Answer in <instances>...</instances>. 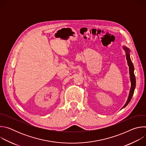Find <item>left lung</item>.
<instances>
[{
	"mask_svg": "<svg viewBox=\"0 0 146 146\" xmlns=\"http://www.w3.org/2000/svg\"><path fill=\"white\" fill-rule=\"evenodd\" d=\"M122 47H123V49L124 50V51H125V54H126V58L127 60L128 65L129 66V76H130V80H131V87L129 96H128V99L127 100V102L125 104L124 106L122 107V108L121 109H123L124 108H125L128 105V103L130 102V101L132 98V96L133 95L135 89L136 87V78H135V76L134 74V66H133V65L132 64V60L131 59V57H130V50L126 46H123Z\"/></svg>",
	"mask_w": 146,
	"mask_h": 146,
	"instance_id": "obj_1",
	"label": "left lung"
}]
</instances>
